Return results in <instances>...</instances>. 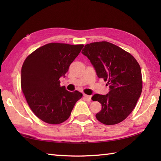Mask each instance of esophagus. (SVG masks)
<instances>
[{
    "mask_svg": "<svg viewBox=\"0 0 161 161\" xmlns=\"http://www.w3.org/2000/svg\"><path fill=\"white\" fill-rule=\"evenodd\" d=\"M84 98L86 100L87 102H90L91 100V96L90 95H84Z\"/></svg>",
    "mask_w": 161,
    "mask_h": 161,
    "instance_id": "1",
    "label": "esophagus"
}]
</instances>
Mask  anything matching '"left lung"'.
<instances>
[{"mask_svg":"<svg viewBox=\"0 0 161 161\" xmlns=\"http://www.w3.org/2000/svg\"><path fill=\"white\" fill-rule=\"evenodd\" d=\"M81 53L109 87L108 94H95L91 98L102 104L95 117L104 125L118 124L132 112L141 95V66L131 54L107 42L86 44Z\"/></svg>","mask_w":161,"mask_h":161,"instance_id":"left-lung-1","label":"left lung"}]
</instances>
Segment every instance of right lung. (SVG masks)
Here are the masks:
<instances>
[{
	"label": "right lung",
	"instance_id": "obj_1",
	"mask_svg": "<svg viewBox=\"0 0 161 161\" xmlns=\"http://www.w3.org/2000/svg\"><path fill=\"white\" fill-rule=\"evenodd\" d=\"M84 45L50 43L26 58L21 68V88L27 102L37 117L48 124L62 123L70 117L75 103L82 97L77 91L60 86Z\"/></svg>",
	"mask_w": 161,
	"mask_h": 161
}]
</instances>
